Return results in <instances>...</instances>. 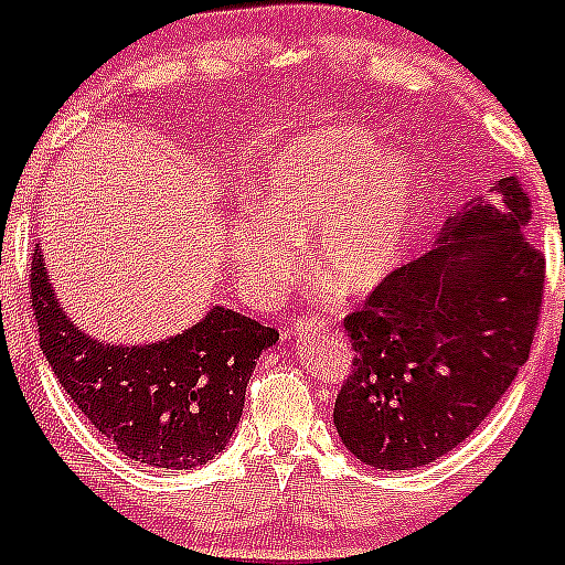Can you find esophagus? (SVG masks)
<instances>
[{"label": "esophagus", "instance_id": "34e87169", "mask_svg": "<svg viewBox=\"0 0 565 565\" xmlns=\"http://www.w3.org/2000/svg\"><path fill=\"white\" fill-rule=\"evenodd\" d=\"M323 331H329V323L320 318H300L292 323L295 337H315V334H323Z\"/></svg>", "mask_w": 565, "mask_h": 565}]
</instances>
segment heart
Instances as JSON below:
<instances>
[{
  "instance_id": "obj_1",
  "label": "heart",
  "mask_w": 565,
  "mask_h": 565,
  "mask_svg": "<svg viewBox=\"0 0 565 565\" xmlns=\"http://www.w3.org/2000/svg\"><path fill=\"white\" fill-rule=\"evenodd\" d=\"M418 163L354 125L315 128L273 156L258 211L231 234V262L256 292L292 273L298 242L318 228L315 267L326 287L360 295L402 262L420 217Z\"/></svg>"
}]
</instances>
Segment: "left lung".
<instances>
[{"label":"left lung","instance_id":"8db88e82","mask_svg":"<svg viewBox=\"0 0 565 565\" xmlns=\"http://www.w3.org/2000/svg\"><path fill=\"white\" fill-rule=\"evenodd\" d=\"M530 220L521 181L502 178L348 315L354 371L337 393L334 426L356 460L429 466L508 393L544 303L546 262L524 236Z\"/></svg>","mask_w":565,"mask_h":565}]
</instances>
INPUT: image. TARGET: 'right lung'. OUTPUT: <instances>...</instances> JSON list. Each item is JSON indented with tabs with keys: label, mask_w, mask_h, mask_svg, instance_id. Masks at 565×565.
<instances>
[{
	"label": "right lung",
	"mask_w": 565,
	"mask_h": 565,
	"mask_svg": "<svg viewBox=\"0 0 565 565\" xmlns=\"http://www.w3.org/2000/svg\"><path fill=\"white\" fill-rule=\"evenodd\" d=\"M30 300L41 351L75 407L125 457L163 471H192L228 446L256 360L278 340L225 307L152 345L92 340L57 303L39 247Z\"/></svg>",
	"instance_id": "obj_1"
}]
</instances>
